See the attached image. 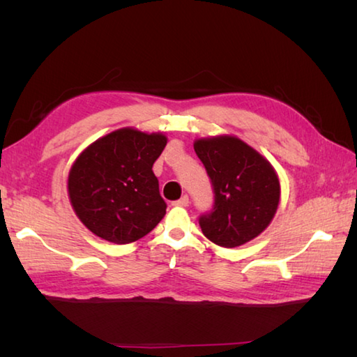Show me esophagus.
Segmentation results:
<instances>
[{"instance_id":"obj_1","label":"esophagus","mask_w":357,"mask_h":357,"mask_svg":"<svg viewBox=\"0 0 357 357\" xmlns=\"http://www.w3.org/2000/svg\"><path fill=\"white\" fill-rule=\"evenodd\" d=\"M173 206H174V207H187V206H188V196L185 195V196H183V198H181V199L174 201Z\"/></svg>"}]
</instances>
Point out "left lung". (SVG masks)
Here are the masks:
<instances>
[{
    "label": "left lung",
    "mask_w": 357,
    "mask_h": 357,
    "mask_svg": "<svg viewBox=\"0 0 357 357\" xmlns=\"http://www.w3.org/2000/svg\"><path fill=\"white\" fill-rule=\"evenodd\" d=\"M195 151L215 190V206L199 218L204 236L239 247L267 229L280 199L276 170L267 158L233 135L196 139Z\"/></svg>",
    "instance_id": "left-lung-1"
}]
</instances>
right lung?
I'll return each mask as SVG.
<instances>
[{
    "label": "right lung",
    "instance_id": "right-lung-1",
    "mask_svg": "<svg viewBox=\"0 0 357 357\" xmlns=\"http://www.w3.org/2000/svg\"><path fill=\"white\" fill-rule=\"evenodd\" d=\"M167 144L164 133L123 127L81 151L70 167L67 193L79 221L98 238L130 244L165 215L153 162Z\"/></svg>",
    "mask_w": 357,
    "mask_h": 357
}]
</instances>
